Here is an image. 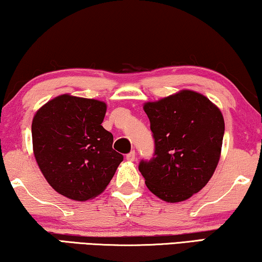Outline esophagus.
Masks as SVG:
<instances>
[{"label":"esophagus","mask_w":262,"mask_h":262,"mask_svg":"<svg viewBox=\"0 0 262 262\" xmlns=\"http://www.w3.org/2000/svg\"><path fill=\"white\" fill-rule=\"evenodd\" d=\"M126 159L128 162H135V159H136V152L135 151H131L130 154H127L126 155Z\"/></svg>","instance_id":"esophagus-1"}]
</instances>
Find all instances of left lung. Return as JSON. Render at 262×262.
<instances>
[{"label": "left lung", "mask_w": 262, "mask_h": 262, "mask_svg": "<svg viewBox=\"0 0 262 262\" xmlns=\"http://www.w3.org/2000/svg\"><path fill=\"white\" fill-rule=\"evenodd\" d=\"M143 108L155 138V157L139 164L147 189L169 203L190 199L209 182L221 157V111L191 90L147 101Z\"/></svg>", "instance_id": "left-lung-1"}]
</instances>
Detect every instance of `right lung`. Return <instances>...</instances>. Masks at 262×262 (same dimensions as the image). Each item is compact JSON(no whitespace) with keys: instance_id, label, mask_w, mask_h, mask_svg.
<instances>
[{"instance_id":"obj_1","label":"right lung","mask_w":262,"mask_h":262,"mask_svg":"<svg viewBox=\"0 0 262 262\" xmlns=\"http://www.w3.org/2000/svg\"><path fill=\"white\" fill-rule=\"evenodd\" d=\"M106 103L61 94L37 110L32 123L33 152L49 185L84 202L103 192L123 155L103 127Z\"/></svg>"}]
</instances>
